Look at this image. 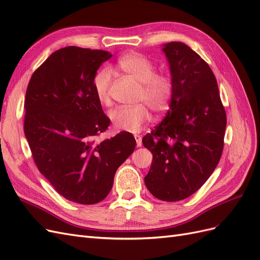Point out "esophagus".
<instances>
[{
    "label": "esophagus",
    "mask_w": 260,
    "mask_h": 260,
    "mask_svg": "<svg viewBox=\"0 0 260 260\" xmlns=\"http://www.w3.org/2000/svg\"><path fill=\"white\" fill-rule=\"evenodd\" d=\"M135 139H136V144H137V147H140L143 145V142H142V137H140L139 135H135Z\"/></svg>",
    "instance_id": "1"
}]
</instances>
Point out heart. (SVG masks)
Here are the masks:
<instances>
[{
    "label": "heart",
    "instance_id": "obj_1",
    "mask_svg": "<svg viewBox=\"0 0 260 260\" xmlns=\"http://www.w3.org/2000/svg\"><path fill=\"white\" fill-rule=\"evenodd\" d=\"M117 68L139 83L137 99L146 102L154 113H165L173 99L174 84L168 74L155 73L154 64L136 52H128L117 60ZM112 72L108 68L95 72L92 78V89L102 105L110 103V86ZM110 120L116 131L136 133L149 120L150 113L145 103L135 106L118 107L109 113Z\"/></svg>",
    "mask_w": 260,
    "mask_h": 260
}]
</instances>
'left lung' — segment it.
<instances>
[{
	"mask_svg": "<svg viewBox=\"0 0 260 260\" xmlns=\"http://www.w3.org/2000/svg\"><path fill=\"white\" fill-rule=\"evenodd\" d=\"M174 84L168 113L143 144L152 153L145 184L163 202L194 194L214 171L223 150L225 110L209 65L183 42L163 46Z\"/></svg>",
	"mask_w": 260,
	"mask_h": 260,
	"instance_id": "obj_1",
	"label": "left lung"
}]
</instances>
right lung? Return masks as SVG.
<instances>
[{"instance_id":"right-lung-1","label":"right lung","mask_w":260,"mask_h":260,"mask_svg":"<svg viewBox=\"0 0 260 260\" xmlns=\"http://www.w3.org/2000/svg\"><path fill=\"white\" fill-rule=\"evenodd\" d=\"M111 56L79 47L57 50L35 71L26 91L24 132L36 165L58 194L81 205L108 196L136 145L127 132L97 139L110 120L92 78Z\"/></svg>"}]
</instances>
